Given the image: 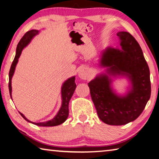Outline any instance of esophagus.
Returning <instances> with one entry per match:
<instances>
[{"mask_svg": "<svg viewBox=\"0 0 159 159\" xmlns=\"http://www.w3.org/2000/svg\"><path fill=\"white\" fill-rule=\"evenodd\" d=\"M89 76V71L88 70V69L83 67L79 70V76L81 79H84V80L87 79H88Z\"/></svg>", "mask_w": 159, "mask_h": 159, "instance_id": "esophagus-1", "label": "esophagus"}]
</instances>
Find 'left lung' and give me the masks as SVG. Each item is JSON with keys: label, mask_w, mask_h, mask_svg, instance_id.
Listing matches in <instances>:
<instances>
[{"label": "left lung", "mask_w": 159, "mask_h": 159, "mask_svg": "<svg viewBox=\"0 0 159 159\" xmlns=\"http://www.w3.org/2000/svg\"><path fill=\"white\" fill-rule=\"evenodd\" d=\"M120 48L108 47L102 51L99 66L106 72L88 83L99 119L109 125L120 126L140 116L151 96L150 72L139 44L127 32H119ZM126 77L130 86L125 95H117L112 77Z\"/></svg>", "instance_id": "8db88e82"}]
</instances>
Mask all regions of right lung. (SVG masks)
<instances>
[{"label": "right lung", "mask_w": 159, "mask_h": 159, "mask_svg": "<svg viewBox=\"0 0 159 159\" xmlns=\"http://www.w3.org/2000/svg\"><path fill=\"white\" fill-rule=\"evenodd\" d=\"M39 33V30H31L28 31L22 38L20 40L18 45H17L16 50V56L14 57V59L12 62V64L11 65L10 72H9V91L10 94L11 98V79L15 71L16 66L17 62L19 61V58L21 56V52L23 49L29 44L33 37L38 34ZM76 88V85L75 83V76H72L63 83L61 88V97H62V105L60 110L57 112L56 116L51 120L47 121L44 122H33L31 121L28 120L21 112H19L20 115L24 117V119L27 121V122L39 126H57L65 122L69 115V103L71 98L73 95L75 89ZM12 99V98H11Z\"/></svg>", "instance_id": "obj_1"}]
</instances>
